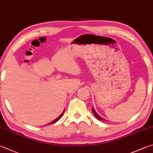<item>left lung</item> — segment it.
Returning a JSON list of instances; mask_svg holds the SVG:
<instances>
[{"mask_svg":"<svg viewBox=\"0 0 153 153\" xmlns=\"http://www.w3.org/2000/svg\"><path fill=\"white\" fill-rule=\"evenodd\" d=\"M92 111H93V115H94V116H95L96 117H97V118L99 120H104V121H105V120H105L104 118H103V117H101L100 116H99L97 112L95 111V109H94V108H93V109H92Z\"/></svg>","mask_w":153,"mask_h":153,"instance_id":"8db88e82","label":"left lung"}]
</instances>
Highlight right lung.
<instances>
[{
  "instance_id": "right-lung-1",
  "label": "right lung",
  "mask_w": 153,
  "mask_h": 153,
  "mask_svg": "<svg viewBox=\"0 0 153 153\" xmlns=\"http://www.w3.org/2000/svg\"><path fill=\"white\" fill-rule=\"evenodd\" d=\"M64 111H63L62 113V114L60 115V116H59L57 117V118L55 119L54 120H53L52 122H50V123H49V124H52V123H54V122H56V121H58V120L59 119H60V117H61L62 116V115H63V114H64Z\"/></svg>"
}]
</instances>
